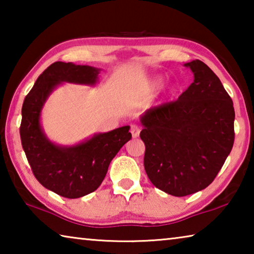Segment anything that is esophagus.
<instances>
[{
	"label": "esophagus",
	"instance_id": "34e87169",
	"mask_svg": "<svg viewBox=\"0 0 254 254\" xmlns=\"http://www.w3.org/2000/svg\"><path fill=\"white\" fill-rule=\"evenodd\" d=\"M140 131H141V128H140L139 127H137V126H132V127H131V133H132V136H133V137H137V136H139Z\"/></svg>",
	"mask_w": 254,
	"mask_h": 254
}]
</instances>
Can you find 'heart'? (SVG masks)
<instances>
[{
  "mask_svg": "<svg viewBox=\"0 0 254 254\" xmlns=\"http://www.w3.org/2000/svg\"><path fill=\"white\" fill-rule=\"evenodd\" d=\"M157 84H160V81H159V80H158V81H157Z\"/></svg>",
  "mask_w": 254,
  "mask_h": 254,
  "instance_id": "1",
  "label": "heart"
}]
</instances>
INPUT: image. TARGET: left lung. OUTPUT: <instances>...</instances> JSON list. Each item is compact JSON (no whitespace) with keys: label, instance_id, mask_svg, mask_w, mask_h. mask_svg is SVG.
Returning a JSON list of instances; mask_svg holds the SVG:
<instances>
[{"label":"left lung","instance_id":"left-lung-1","mask_svg":"<svg viewBox=\"0 0 254 254\" xmlns=\"http://www.w3.org/2000/svg\"><path fill=\"white\" fill-rule=\"evenodd\" d=\"M194 81L178 100L149 109L141 118L144 169L154 186L183 197L213 183L234 143L233 101L200 60L185 64Z\"/></svg>","mask_w":254,"mask_h":254}]
</instances>
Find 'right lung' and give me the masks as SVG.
<instances>
[{"mask_svg": "<svg viewBox=\"0 0 254 254\" xmlns=\"http://www.w3.org/2000/svg\"><path fill=\"white\" fill-rule=\"evenodd\" d=\"M98 72L91 66L56 62L38 77L22 105L21 143L34 177L42 186L66 198H79L96 190L112 159L132 137L127 126L67 148L51 143L42 132L40 112L56 86L63 81L94 85Z\"/></svg>", "mask_w": 254, "mask_h": 254, "instance_id": "1", "label": "right lung"}]
</instances>
